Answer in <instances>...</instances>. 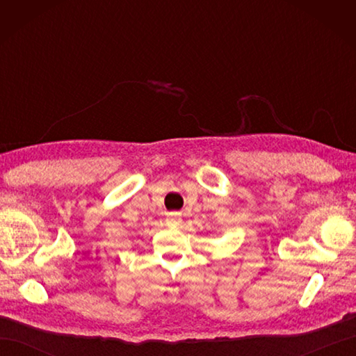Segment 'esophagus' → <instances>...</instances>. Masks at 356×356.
Segmentation results:
<instances>
[{"label":"esophagus","mask_w":356,"mask_h":356,"mask_svg":"<svg viewBox=\"0 0 356 356\" xmlns=\"http://www.w3.org/2000/svg\"><path fill=\"white\" fill-rule=\"evenodd\" d=\"M179 222H180V218H179L177 213H171L168 216V218H166V225L171 226V228H176V226L179 225Z\"/></svg>","instance_id":"esophagus-1"}]
</instances>
